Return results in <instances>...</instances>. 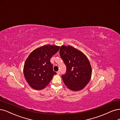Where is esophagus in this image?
<instances>
[{"mask_svg": "<svg viewBox=\"0 0 120 120\" xmlns=\"http://www.w3.org/2000/svg\"><path fill=\"white\" fill-rule=\"evenodd\" d=\"M57 74H59V75H60V71H57Z\"/></svg>", "mask_w": 120, "mask_h": 120, "instance_id": "34e87169", "label": "esophagus"}]
</instances>
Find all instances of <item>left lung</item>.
<instances>
[{"label":"left lung","mask_w":120,"mask_h":120,"mask_svg":"<svg viewBox=\"0 0 120 120\" xmlns=\"http://www.w3.org/2000/svg\"><path fill=\"white\" fill-rule=\"evenodd\" d=\"M60 55L67 67L61 77L65 85L73 91H79L88 83L92 68L87 57L80 51L71 46L60 47Z\"/></svg>","instance_id":"1"}]
</instances>
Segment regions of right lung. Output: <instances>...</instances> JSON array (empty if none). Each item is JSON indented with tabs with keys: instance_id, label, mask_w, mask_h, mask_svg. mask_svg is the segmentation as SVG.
Returning <instances> with one entry per match:
<instances>
[{
	"instance_id": "obj_1",
	"label": "right lung",
	"mask_w": 120,
	"mask_h": 120,
	"mask_svg": "<svg viewBox=\"0 0 120 120\" xmlns=\"http://www.w3.org/2000/svg\"><path fill=\"white\" fill-rule=\"evenodd\" d=\"M59 49V46L45 45L36 49L29 56L24 64L23 72L32 88L36 90L44 89L56 74L53 71L50 60Z\"/></svg>"
}]
</instances>
